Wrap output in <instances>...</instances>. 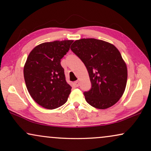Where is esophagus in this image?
I'll return each mask as SVG.
<instances>
[{"label":"esophagus","mask_w":151,"mask_h":151,"mask_svg":"<svg viewBox=\"0 0 151 151\" xmlns=\"http://www.w3.org/2000/svg\"><path fill=\"white\" fill-rule=\"evenodd\" d=\"M74 84H75V86L76 87H78L79 86V82L78 81H75V83H74Z\"/></svg>","instance_id":"1"}]
</instances>
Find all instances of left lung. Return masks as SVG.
<instances>
[{
    "mask_svg": "<svg viewBox=\"0 0 151 151\" xmlns=\"http://www.w3.org/2000/svg\"><path fill=\"white\" fill-rule=\"evenodd\" d=\"M70 49L83 62L89 74L92 87L84 92L86 102L101 109L118 102L127 80V66L118 49L94 38L76 40Z\"/></svg>",
    "mask_w": 151,
    "mask_h": 151,
    "instance_id": "1",
    "label": "left lung"
}]
</instances>
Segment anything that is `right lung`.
Instances as JSON below:
<instances>
[{
  "label": "right lung",
  "mask_w": 151,
  "mask_h": 151,
  "mask_svg": "<svg viewBox=\"0 0 151 151\" xmlns=\"http://www.w3.org/2000/svg\"><path fill=\"white\" fill-rule=\"evenodd\" d=\"M73 40L41 43L33 49L24 67V76L30 96L46 109L59 108L67 102L71 86L66 80L61 59Z\"/></svg>",
  "instance_id": "add662e5"
}]
</instances>
